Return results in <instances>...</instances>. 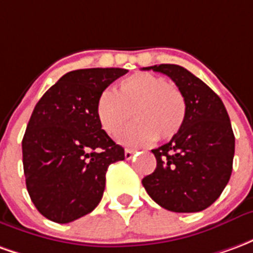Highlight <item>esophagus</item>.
I'll use <instances>...</instances> for the list:
<instances>
[{
	"mask_svg": "<svg viewBox=\"0 0 253 253\" xmlns=\"http://www.w3.org/2000/svg\"><path fill=\"white\" fill-rule=\"evenodd\" d=\"M132 154H134V150H132V149H126V150H125V159L130 160L132 157Z\"/></svg>",
	"mask_w": 253,
	"mask_h": 253,
	"instance_id": "obj_1",
	"label": "esophagus"
}]
</instances>
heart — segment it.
<instances>
[{"label": "heart", "mask_w": 253, "mask_h": 253, "mask_svg": "<svg viewBox=\"0 0 253 253\" xmlns=\"http://www.w3.org/2000/svg\"><path fill=\"white\" fill-rule=\"evenodd\" d=\"M132 123L121 135V142L143 146L157 137L168 139L179 131L186 118V101L177 86L150 73H135L116 85V94L101 92L96 101V118L110 137H116L131 119Z\"/></svg>", "instance_id": "heart-1"}]
</instances>
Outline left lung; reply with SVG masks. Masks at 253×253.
Masks as SVG:
<instances>
[{"label": "left lung", "mask_w": 253, "mask_h": 253, "mask_svg": "<svg viewBox=\"0 0 253 253\" xmlns=\"http://www.w3.org/2000/svg\"><path fill=\"white\" fill-rule=\"evenodd\" d=\"M176 84L186 101V118L169 142L153 149L157 167L142 179L149 196L169 211L196 212L211 206L228 184L234 134L215 92L179 65H154Z\"/></svg>", "instance_id": "1"}]
</instances>
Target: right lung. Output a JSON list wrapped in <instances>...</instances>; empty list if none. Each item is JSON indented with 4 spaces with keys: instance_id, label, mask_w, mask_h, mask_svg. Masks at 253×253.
<instances>
[{
    "instance_id": "1",
    "label": "right lung",
    "mask_w": 253,
    "mask_h": 253,
    "mask_svg": "<svg viewBox=\"0 0 253 253\" xmlns=\"http://www.w3.org/2000/svg\"><path fill=\"white\" fill-rule=\"evenodd\" d=\"M128 70L80 69L66 73L42 96L23 138L27 190L50 221L72 222L94 210L103 198L105 173L125 160L96 118L101 92Z\"/></svg>"
}]
</instances>
